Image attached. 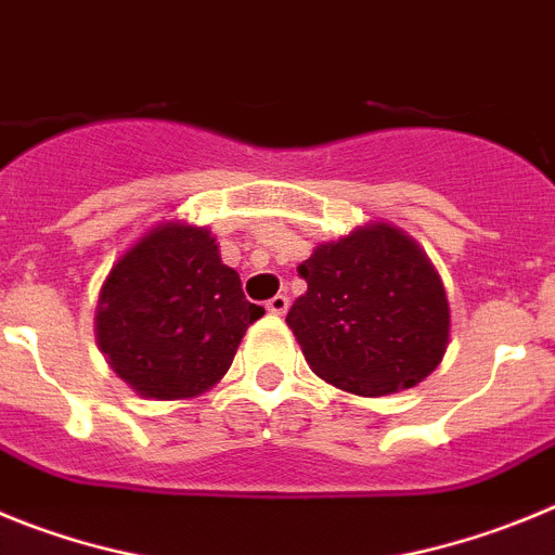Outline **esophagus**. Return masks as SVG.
<instances>
[{
  "mask_svg": "<svg viewBox=\"0 0 555 555\" xmlns=\"http://www.w3.org/2000/svg\"><path fill=\"white\" fill-rule=\"evenodd\" d=\"M267 311L274 313V317H283L288 311V297L286 294H274L272 300L267 302Z\"/></svg>",
  "mask_w": 555,
  "mask_h": 555,
  "instance_id": "obj_1",
  "label": "esophagus"
}]
</instances>
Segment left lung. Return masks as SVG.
Returning a JSON list of instances; mask_svg holds the SVG:
<instances>
[{
    "mask_svg": "<svg viewBox=\"0 0 555 555\" xmlns=\"http://www.w3.org/2000/svg\"><path fill=\"white\" fill-rule=\"evenodd\" d=\"M308 292L286 322L322 380L361 397L411 389L439 366L450 336L444 286L391 224L320 244L297 267Z\"/></svg>",
    "mask_w": 555,
    "mask_h": 555,
    "instance_id": "left-lung-1",
    "label": "left lung"
}]
</instances>
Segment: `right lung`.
Masks as SVG:
<instances>
[{"label": "right lung", "mask_w": 555, "mask_h": 555, "mask_svg": "<svg viewBox=\"0 0 555 555\" xmlns=\"http://www.w3.org/2000/svg\"><path fill=\"white\" fill-rule=\"evenodd\" d=\"M263 308L242 292L205 228L160 224L111 269L96 338L113 372L155 400L210 389Z\"/></svg>", "instance_id": "obj_1"}]
</instances>
